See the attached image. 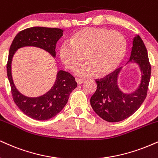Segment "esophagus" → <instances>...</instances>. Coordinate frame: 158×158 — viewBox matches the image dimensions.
<instances>
[{"label": "esophagus", "mask_w": 158, "mask_h": 158, "mask_svg": "<svg viewBox=\"0 0 158 158\" xmlns=\"http://www.w3.org/2000/svg\"><path fill=\"white\" fill-rule=\"evenodd\" d=\"M77 84L78 85H81V84H83V83L85 82V80L84 79H77Z\"/></svg>", "instance_id": "34e87169"}]
</instances>
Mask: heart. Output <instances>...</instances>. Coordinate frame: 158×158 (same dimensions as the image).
I'll return each instance as SVG.
<instances>
[{
  "mask_svg": "<svg viewBox=\"0 0 158 158\" xmlns=\"http://www.w3.org/2000/svg\"><path fill=\"white\" fill-rule=\"evenodd\" d=\"M71 43L61 45L59 54L63 64L71 71L79 68L77 76L90 77L96 74L103 77L118 67L126 54L127 41L118 31L104 28H85L75 33Z\"/></svg>",
  "mask_w": 158,
  "mask_h": 158,
  "instance_id": "1",
  "label": "heart"
}]
</instances>
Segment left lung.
<instances>
[{"instance_id": "1", "label": "left lung", "mask_w": 158, "mask_h": 158, "mask_svg": "<svg viewBox=\"0 0 158 158\" xmlns=\"http://www.w3.org/2000/svg\"><path fill=\"white\" fill-rule=\"evenodd\" d=\"M128 62L135 63L141 75L139 85L133 92L124 93L118 86L121 68L104 79L96 80L97 89L90 98L91 107L98 116L108 122H118L131 116L143 104L147 95L151 65L147 50L139 35L133 38Z\"/></svg>"}]
</instances>
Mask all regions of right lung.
<instances>
[{
  "label": "right lung",
  "mask_w": 158,
  "mask_h": 158,
  "mask_svg": "<svg viewBox=\"0 0 158 158\" xmlns=\"http://www.w3.org/2000/svg\"><path fill=\"white\" fill-rule=\"evenodd\" d=\"M60 28L31 27L23 30L15 36L9 48L7 76L15 103L27 116L38 121L48 120L54 117L67 104L70 94L77 86L75 78L71 73L60 70L51 88L45 94L37 97H29L17 89L12 74L13 56L19 48L32 46L43 49L52 57H56V44L63 35Z\"/></svg>",
  "instance_id": "right-lung-1"
}]
</instances>
